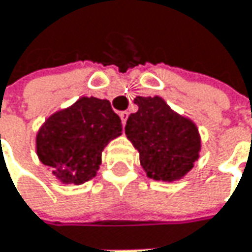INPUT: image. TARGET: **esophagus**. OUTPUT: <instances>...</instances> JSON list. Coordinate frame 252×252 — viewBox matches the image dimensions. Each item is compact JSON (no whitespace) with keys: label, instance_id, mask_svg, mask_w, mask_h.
Listing matches in <instances>:
<instances>
[{"label":"esophagus","instance_id":"34e87169","mask_svg":"<svg viewBox=\"0 0 252 252\" xmlns=\"http://www.w3.org/2000/svg\"><path fill=\"white\" fill-rule=\"evenodd\" d=\"M127 117H129V113H127V111H120V119H122V123H123V125H126Z\"/></svg>","mask_w":252,"mask_h":252}]
</instances>
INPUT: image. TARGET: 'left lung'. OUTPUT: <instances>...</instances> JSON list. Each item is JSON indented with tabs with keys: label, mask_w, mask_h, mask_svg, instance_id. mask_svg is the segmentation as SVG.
I'll list each match as a JSON object with an SVG mask.
<instances>
[{
	"label": "left lung",
	"mask_w": 252,
	"mask_h": 252,
	"mask_svg": "<svg viewBox=\"0 0 252 252\" xmlns=\"http://www.w3.org/2000/svg\"><path fill=\"white\" fill-rule=\"evenodd\" d=\"M139 107L126 122V136L139 152L142 168L154 180L175 181L199 158L200 136L196 125L161 97H136Z\"/></svg>",
	"instance_id": "8db88e82"
}]
</instances>
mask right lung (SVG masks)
<instances>
[{
  "mask_svg": "<svg viewBox=\"0 0 252 252\" xmlns=\"http://www.w3.org/2000/svg\"><path fill=\"white\" fill-rule=\"evenodd\" d=\"M122 135V120L109 100L81 97L52 114L36 136L39 159L65 184H82L98 171L101 152Z\"/></svg>",
  "mask_w": 252,
  "mask_h": 252,
  "instance_id": "right-lung-1",
  "label": "right lung"
}]
</instances>
